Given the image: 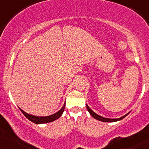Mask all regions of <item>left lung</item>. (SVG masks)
Returning a JSON list of instances; mask_svg holds the SVG:
<instances>
[{"label": "left lung", "mask_w": 149, "mask_h": 149, "mask_svg": "<svg viewBox=\"0 0 149 149\" xmlns=\"http://www.w3.org/2000/svg\"><path fill=\"white\" fill-rule=\"evenodd\" d=\"M86 107H87V110H88V112H89V114H91V116H92V117H94V119L98 120V121H103V122H116V121H120V120L123 119V118L126 117V116L128 115L129 113H130V112H129L128 113H127L126 114H125V115H123V116H121V117L118 118V119H109V118L103 117V116H101L98 115V114H97L96 113H95L94 111H93L92 109H91L90 107L88 106V105H87V104H86Z\"/></svg>", "instance_id": "8db88e82"}]
</instances>
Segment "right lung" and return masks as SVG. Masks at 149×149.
Returning a JSON list of instances; mask_svg holds the SVG:
<instances>
[{"mask_svg":"<svg viewBox=\"0 0 149 149\" xmlns=\"http://www.w3.org/2000/svg\"><path fill=\"white\" fill-rule=\"evenodd\" d=\"M65 104L66 103H64L62 108H61L58 112H57L56 113L51 114V115H49V116H38L32 115V114L26 113V112H24L23 110H21L20 107H19V109H20V110L22 112V113L24 114L25 116H26L27 119H29L30 121H32V122L35 123L36 124H42V123L52 122V121L59 119V118L62 116V113H63L64 110V107H65Z\"/></svg>","mask_w":149,"mask_h":149,"instance_id":"obj_1","label":"right lung"}]
</instances>
